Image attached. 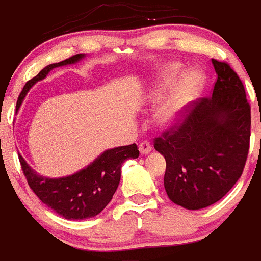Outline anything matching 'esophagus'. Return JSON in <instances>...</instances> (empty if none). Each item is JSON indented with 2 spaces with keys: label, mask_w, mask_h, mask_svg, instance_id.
<instances>
[{
  "label": "esophagus",
  "mask_w": 261,
  "mask_h": 261,
  "mask_svg": "<svg viewBox=\"0 0 261 261\" xmlns=\"http://www.w3.org/2000/svg\"><path fill=\"white\" fill-rule=\"evenodd\" d=\"M138 150H140V153L142 154V155H146V154H149L151 151V145L149 141H142L141 144L138 145Z\"/></svg>",
  "instance_id": "1"
}]
</instances>
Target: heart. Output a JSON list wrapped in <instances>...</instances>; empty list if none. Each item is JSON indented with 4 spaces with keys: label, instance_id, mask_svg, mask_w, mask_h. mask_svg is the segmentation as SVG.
<instances>
[{
    "label": "heart",
    "instance_id": "heart-1",
    "mask_svg": "<svg viewBox=\"0 0 261 261\" xmlns=\"http://www.w3.org/2000/svg\"><path fill=\"white\" fill-rule=\"evenodd\" d=\"M183 70L179 62L165 64L159 69L155 82L145 93L149 102H159L154 120L163 130L174 129L183 121L190 106L204 87V74L195 69L186 71L177 80Z\"/></svg>",
    "mask_w": 261,
    "mask_h": 261
}]
</instances>
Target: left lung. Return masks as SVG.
Instances as JSON below:
<instances>
[{"label": "left lung", "mask_w": 261, "mask_h": 261, "mask_svg": "<svg viewBox=\"0 0 261 261\" xmlns=\"http://www.w3.org/2000/svg\"><path fill=\"white\" fill-rule=\"evenodd\" d=\"M217 74L211 98L196 100L183 123L155 138L166 159L168 199L190 211L221 200L243 172L251 136V107L243 84L226 62L212 59Z\"/></svg>", "instance_id": "8db88e82"}]
</instances>
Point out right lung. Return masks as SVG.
<instances>
[{
	"instance_id": "obj_1",
	"label": "right lung",
	"mask_w": 261,
	"mask_h": 261,
	"mask_svg": "<svg viewBox=\"0 0 261 261\" xmlns=\"http://www.w3.org/2000/svg\"><path fill=\"white\" fill-rule=\"evenodd\" d=\"M85 57V53H80L41 69L36 77L24 85L18 98L17 110L19 111L30 89L36 82L44 80L50 70L77 64ZM138 155L140 151L136 144L108 149L80 171L61 177L41 176L20 154L19 162L30 188L48 208L65 220L80 221L98 216L107 206L120 183L123 162L129 158H137Z\"/></svg>"
}]
</instances>
